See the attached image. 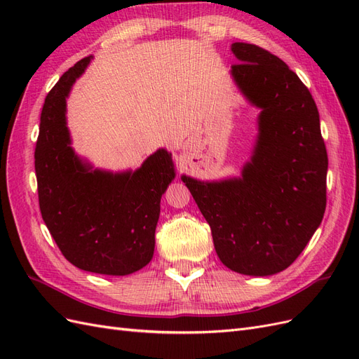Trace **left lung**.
Wrapping results in <instances>:
<instances>
[{"instance_id":"obj_1","label":"left lung","mask_w":359,"mask_h":359,"mask_svg":"<svg viewBox=\"0 0 359 359\" xmlns=\"http://www.w3.org/2000/svg\"><path fill=\"white\" fill-rule=\"evenodd\" d=\"M232 79L260 109L257 136L240 177L182 175L208 222L217 256L244 276L290 266L319 227L327 206L328 156L316 103L286 62L248 43H232Z\"/></svg>"}]
</instances>
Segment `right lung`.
Segmentation results:
<instances>
[{"label":"right lung","mask_w":359,"mask_h":359,"mask_svg":"<svg viewBox=\"0 0 359 359\" xmlns=\"http://www.w3.org/2000/svg\"><path fill=\"white\" fill-rule=\"evenodd\" d=\"M93 57L64 73L40 115L36 175L41 217L61 253L88 273L128 276L153 259L160 199L175 178L160 148L136 170L95 169L72 148L67 97Z\"/></svg>","instance_id":"1"}]
</instances>
